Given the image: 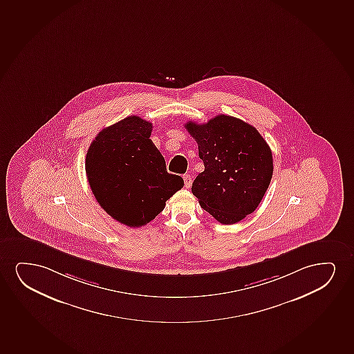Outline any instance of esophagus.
Segmentation results:
<instances>
[{
	"instance_id": "1",
	"label": "esophagus",
	"mask_w": 354,
	"mask_h": 354,
	"mask_svg": "<svg viewBox=\"0 0 354 354\" xmlns=\"http://www.w3.org/2000/svg\"><path fill=\"white\" fill-rule=\"evenodd\" d=\"M184 184L186 189H189L192 185V176L189 174L184 175Z\"/></svg>"
}]
</instances>
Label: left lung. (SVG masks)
<instances>
[{
	"instance_id": "obj_1",
	"label": "left lung",
	"mask_w": 354,
	"mask_h": 354,
	"mask_svg": "<svg viewBox=\"0 0 354 354\" xmlns=\"http://www.w3.org/2000/svg\"><path fill=\"white\" fill-rule=\"evenodd\" d=\"M204 171L192 184L201 207L223 225L252 214L272 176V155L257 129L243 120L217 115L207 124L189 121Z\"/></svg>"
}]
</instances>
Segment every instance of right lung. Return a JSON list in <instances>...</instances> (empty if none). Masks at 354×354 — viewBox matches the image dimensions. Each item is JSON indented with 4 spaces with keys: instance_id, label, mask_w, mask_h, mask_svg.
<instances>
[{
    "instance_id": "right-lung-1",
    "label": "right lung",
    "mask_w": 354,
    "mask_h": 354,
    "mask_svg": "<svg viewBox=\"0 0 354 354\" xmlns=\"http://www.w3.org/2000/svg\"><path fill=\"white\" fill-rule=\"evenodd\" d=\"M151 131V122L132 115L102 129L86 152L85 169L97 202L133 228L153 220L184 186L181 176L167 171Z\"/></svg>"
}]
</instances>
